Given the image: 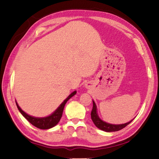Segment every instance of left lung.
I'll return each mask as SVG.
<instances>
[{
    "label": "left lung",
    "instance_id": "left-lung-1",
    "mask_svg": "<svg viewBox=\"0 0 159 159\" xmlns=\"http://www.w3.org/2000/svg\"><path fill=\"white\" fill-rule=\"evenodd\" d=\"M93 107L92 111H91V118H92L94 124L96 125L97 128L100 129L102 130H104L105 132H115L118 131L121 129L124 128L125 126H127L128 124L132 122V120L129 121L124 124H119V125H114V124H110V123H106L102 120L100 118H99L98 113H97V107L95 103V102L93 101Z\"/></svg>",
    "mask_w": 159,
    "mask_h": 159
}]
</instances>
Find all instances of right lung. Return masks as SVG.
<instances>
[{
  "mask_svg": "<svg viewBox=\"0 0 159 159\" xmlns=\"http://www.w3.org/2000/svg\"><path fill=\"white\" fill-rule=\"evenodd\" d=\"M76 91H74V92L72 93L71 94L68 96L65 100H64L62 103H61L60 107L54 111L52 114L48 116L47 117H43V118H38V117H34L31 116L30 115H28L27 114L22 111L21 109L19 107L18 104L16 102V104H17V107L19 109V111H20L21 114L23 115V116L25 117L28 121L31 123L32 125H34L35 127H36L39 129H42V130H46V129H49L54 127L60 121L61 116H62V113H63V110L64 108V106L66 103V102L69 100V99L72 98L74 95H76Z\"/></svg>",
  "mask_w": 159,
  "mask_h": 159,
  "instance_id": "obj_1",
  "label": "right lung"
}]
</instances>
